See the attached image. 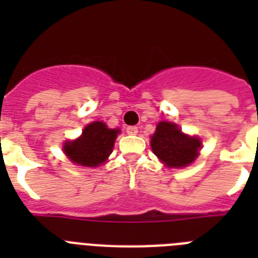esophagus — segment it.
I'll use <instances>...</instances> for the list:
<instances>
[{"label": "esophagus", "mask_w": 258, "mask_h": 258, "mask_svg": "<svg viewBox=\"0 0 258 258\" xmlns=\"http://www.w3.org/2000/svg\"><path fill=\"white\" fill-rule=\"evenodd\" d=\"M126 133L129 134V136H136V134L138 133V127H137V126H127L126 127Z\"/></svg>", "instance_id": "esophagus-1"}]
</instances>
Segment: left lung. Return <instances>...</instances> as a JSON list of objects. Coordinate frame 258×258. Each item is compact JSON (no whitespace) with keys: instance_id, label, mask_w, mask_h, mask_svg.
<instances>
[{"instance_id":"8db88e82","label":"left lung","mask_w":258,"mask_h":258,"mask_svg":"<svg viewBox=\"0 0 258 258\" xmlns=\"http://www.w3.org/2000/svg\"><path fill=\"white\" fill-rule=\"evenodd\" d=\"M151 149L168 168H183L199 156L202 141L182 133L174 122L160 121L151 137Z\"/></svg>"}]
</instances>
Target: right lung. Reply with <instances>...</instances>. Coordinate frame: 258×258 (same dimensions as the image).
<instances>
[{
    "label": "right lung",
    "instance_id": "right-lung-1",
    "mask_svg": "<svg viewBox=\"0 0 258 258\" xmlns=\"http://www.w3.org/2000/svg\"><path fill=\"white\" fill-rule=\"evenodd\" d=\"M118 133L120 129H109L102 121L90 122L77 140L64 143L63 151L72 163L90 168L98 166L111 155Z\"/></svg>",
    "mask_w": 258,
    "mask_h": 258
}]
</instances>
